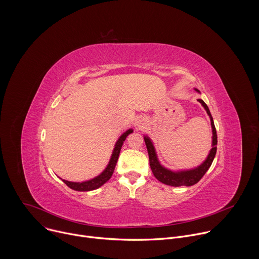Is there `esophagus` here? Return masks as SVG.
<instances>
[{
	"mask_svg": "<svg viewBox=\"0 0 259 259\" xmlns=\"http://www.w3.org/2000/svg\"><path fill=\"white\" fill-rule=\"evenodd\" d=\"M136 123H137V125H138L139 127H141V123H140V121H137Z\"/></svg>",
	"mask_w": 259,
	"mask_h": 259,
	"instance_id": "obj_1",
	"label": "esophagus"
}]
</instances>
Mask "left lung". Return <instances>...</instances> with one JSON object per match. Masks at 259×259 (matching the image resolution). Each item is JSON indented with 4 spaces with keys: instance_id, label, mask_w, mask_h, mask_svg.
Wrapping results in <instances>:
<instances>
[{
    "instance_id": "8db88e82",
    "label": "left lung",
    "mask_w": 259,
    "mask_h": 259,
    "mask_svg": "<svg viewBox=\"0 0 259 259\" xmlns=\"http://www.w3.org/2000/svg\"><path fill=\"white\" fill-rule=\"evenodd\" d=\"M195 90L200 93V91L198 89H195ZM198 101L203 105V107L207 112V114L210 118L211 127H212V149L210 150L209 155L206 158V160L200 166L190 169V170H181V171H172V170L165 168L164 166H162L160 164V162L158 160L153 141L150 139L149 136L143 137L144 141H145L146 149H147V153H149L151 169H152L155 177L162 183L167 184V186H171V187L194 186V184L199 182L200 179L205 175V173L208 171V169L210 168V166L215 158L216 150H217V146H216L217 145V134H216V129L214 126L213 118L211 116V113H210L207 104L202 99H198Z\"/></svg>"
}]
</instances>
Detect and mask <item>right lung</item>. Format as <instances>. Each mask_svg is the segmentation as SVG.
Here are the masks:
<instances>
[{"instance_id":"obj_1","label":"right lung","mask_w":259,"mask_h":259,"mask_svg":"<svg viewBox=\"0 0 259 259\" xmlns=\"http://www.w3.org/2000/svg\"><path fill=\"white\" fill-rule=\"evenodd\" d=\"M132 132H133V130L129 129L120 136V138L117 140V142L115 144L113 154H112V156H110V159H109V162H108L107 166L105 167V169L98 176H96V177H94L90 180H86V181H82V182L67 181V180H64V179H62V181L66 184L68 188H70L71 190L78 191V192L93 191V190H96V189L100 188L101 186H103V184L106 181H108L110 177H112V175L114 173V170H115V167H116V164H117L118 159H119V155H120V152H121V149H122V145H123L126 137Z\"/></svg>"}]
</instances>
